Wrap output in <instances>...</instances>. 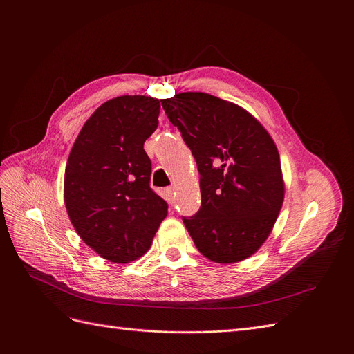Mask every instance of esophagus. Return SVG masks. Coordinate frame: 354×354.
I'll return each instance as SVG.
<instances>
[{
	"instance_id": "obj_1",
	"label": "esophagus",
	"mask_w": 354,
	"mask_h": 354,
	"mask_svg": "<svg viewBox=\"0 0 354 354\" xmlns=\"http://www.w3.org/2000/svg\"><path fill=\"white\" fill-rule=\"evenodd\" d=\"M165 196H166V201L171 203H174V201H175V188L174 187H169V188H166L165 189Z\"/></svg>"
}]
</instances>
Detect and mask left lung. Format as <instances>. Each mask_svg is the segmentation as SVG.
<instances>
[{"label":"left lung","instance_id":"1","mask_svg":"<svg viewBox=\"0 0 354 354\" xmlns=\"http://www.w3.org/2000/svg\"><path fill=\"white\" fill-rule=\"evenodd\" d=\"M160 102L199 172L201 208L182 218L185 227L211 261H243L264 244L283 207L272 138L245 109L208 93H179Z\"/></svg>","mask_w":354,"mask_h":354}]
</instances>
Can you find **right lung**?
<instances>
[{"instance_id":"right-lung-1","label":"right lung","mask_w":354,"mask_h":354,"mask_svg":"<svg viewBox=\"0 0 354 354\" xmlns=\"http://www.w3.org/2000/svg\"><path fill=\"white\" fill-rule=\"evenodd\" d=\"M160 103L120 96L96 109L74 142L64 174V203L84 243L111 263L142 257L167 215L151 185L143 143L158 127Z\"/></svg>"}]
</instances>
